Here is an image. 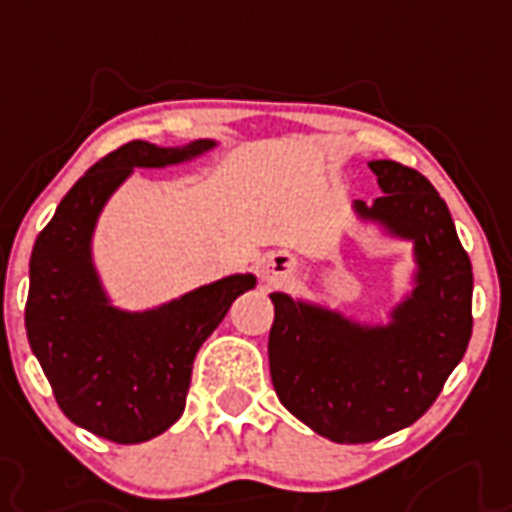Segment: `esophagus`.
Instances as JSON below:
<instances>
[{
	"mask_svg": "<svg viewBox=\"0 0 512 512\" xmlns=\"http://www.w3.org/2000/svg\"><path fill=\"white\" fill-rule=\"evenodd\" d=\"M289 271V263L284 260V257H268V260H263V273L265 279H279V276H284V273Z\"/></svg>",
	"mask_w": 512,
	"mask_h": 512,
	"instance_id": "obj_1",
	"label": "esophagus"
}]
</instances>
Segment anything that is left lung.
<instances>
[{
	"mask_svg": "<svg viewBox=\"0 0 512 512\" xmlns=\"http://www.w3.org/2000/svg\"><path fill=\"white\" fill-rule=\"evenodd\" d=\"M382 196L358 217L414 241L412 295L388 327L273 292L268 361L276 396L297 420L337 444H369L409 428L444 388L473 335V268L446 201L425 175L369 162Z\"/></svg>",
	"mask_w": 512,
	"mask_h": 512,
	"instance_id": "left-lung-1",
	"label": "left lung"
}]
</instances>
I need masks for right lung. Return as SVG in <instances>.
<instances>
[{"mask_svg": "<svg viewBox=\"0 0 512 512\" xmlns=\"http://www.w3.org/2000/svg\"><path fill=\"white\" fill-rule=\"evenodd\" d=\"M215 148L193 140L159 148L132 140L92 164L36 236L26 300L28 345L68 420L114 444H143L180 420L193 358L231 303L255 287L236 273L154 311L108 303L92 265V231L108 196L135 167H167Z\"/></svg>", "mask_w": 512, "mask_h": 512, "instance_id": "right-lung-1", "label": "right lung"}]
</instances>
